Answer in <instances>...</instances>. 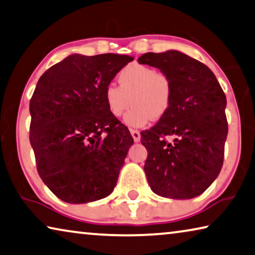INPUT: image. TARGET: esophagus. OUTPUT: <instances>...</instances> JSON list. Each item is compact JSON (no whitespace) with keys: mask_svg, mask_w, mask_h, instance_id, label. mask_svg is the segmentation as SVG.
Here are the masks:
<instances>
[{"mask_svg":"<svg viewBox=\"0 0 255 255\" xmlns=\"http://www.w3.org/2000/svg\"><path fill=\"white\" fill-rule=\"evenodd\" d=\"M130 134H131L132 138H134V140H135L136 143L139 142V140H140V134H139L138 130H135V129H131Z\"/></svg>","mask_w":255,"mask_h":255,"instance_id":"obj_1","label":"esophagus"}]
</instances>
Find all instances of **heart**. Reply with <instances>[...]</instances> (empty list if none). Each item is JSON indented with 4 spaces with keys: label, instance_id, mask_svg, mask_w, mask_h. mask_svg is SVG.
I'll return each instance as SVG.
<instances>
[{
    "label": "heart",
    "instance_id": "obj_1",
    "mask_svg": "<svg viewBox=\"0 0 255 255\" xmlns=\"http://www.w3.org/2000/svg\"><path fill=\"white\" fill-rule=\"evenodd\" d=\"M119 86L108 85L103 93L109 113L115 118L132 108L124 118L130 128H143L153 118L161 119L169 111L172 102L173 87L170 78L154 68L144 64H129L120 71Z\"/></svg>",
    "mask_w": 255,
    "mask_h": 255
}]
</instances>
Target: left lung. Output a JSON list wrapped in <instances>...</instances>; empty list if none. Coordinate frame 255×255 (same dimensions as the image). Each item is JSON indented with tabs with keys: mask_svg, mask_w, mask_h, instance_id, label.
I'll return each instance as SVG.
<instances>
[{
	"mask_svg": "<svg viewBox=\"0 0 255 255\" xmlns=\"http://www.w3.org/2000/svg\"><path fill=\"white\" fill-rule=\"evenodd\" d=\"M140 64L157 68L173 87L169 111L140 132L147 149L144 171L159 196L188 200L201 195L220 173L228 134L226 95L209 68L183 52L145 53ZM174 136V142L166 137Z\"/></svg>",
	"mask_w": 255,
	"mask_h": 255,
	"instance_id": "obj_1",
	"label": "left lung"
}]
</instances>
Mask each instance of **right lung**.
Segmentation results:
<instances>
[{"label": "right lung", "mask_w": 255, "mask_h": 255, "mask_svg": "<svg viewBox=\"0 0 255 255\" xmlns=\"http://www.w3.org/2000/svg\"><path fill=\"white\" fill-rule=\"evenodd\" d=\"M129 55L71 54L40 76L31 96L29 139L38 175L67 203L110 195L134 139L109 113L103 93Z\"/></svg>", "instance_id": "obj_1"}]
</instances>
